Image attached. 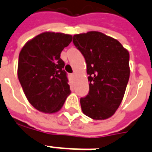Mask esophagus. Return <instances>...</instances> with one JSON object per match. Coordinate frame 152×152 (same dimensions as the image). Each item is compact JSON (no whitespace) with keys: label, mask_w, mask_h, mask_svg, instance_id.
<instances>
[{"label":"esophagus","mask_w":152,"mask_h":152,"mask_svg":"<svg viewBox=\"0 0 152 152\" xmlns=\"http://www.w3.org/2000/svg\"><path fill=\"white\" fill-rule=\"evenodd\" d=\"M71 76L72 78H74V76H75V74H71Z\"/></svg>","instance_id":"esophagus-1"}]
</instances>
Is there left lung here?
<instances>
[{"label":"left lung","mask_w":152,"mask_h":152,"mask_svg":"<svg viewBox=\"0 0 152 152\" xmlns=\"http://www.w3.org/2000/svg\"><path fill=\"white\" fill-rule=\"evenodd\" d=\"M73 43L87 63L89 92L81 98L83 113L94 120L113 115L129 79V53L117 40L99 31L75 34Z\"/></svg>","instance_id":"left-lung-1"}]
</instances>
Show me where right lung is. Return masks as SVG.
Instances as JSON below:
<instances>
[{
	"mask_svg": "<svg viewBox=\"0 0 152 152\" xmlns=\"http://www.w3.org/2000/svg\"><path fill=\"white\" fill-rule=\"evenodd\" d=\"M70 34L44 32L25 44L19 55L18 78L27 100L38 110L56 113L71 93L61 53Z\"/></svg>",
	"mask_w": 152,
	"mask_h": 152,
	"instance_id": "add662e5",
	"label": "right lung"
}]
</instances>
